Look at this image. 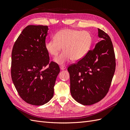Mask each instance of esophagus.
I'll return each instance as SVG.
<instances>
[{"label":"esophagus","mask_w":130,"mask_h":130,"mask_svg":"<svg viewBox=\"0 0 130 130\" xmlns=\"http://www.w3.org/2000/svg\"><path fill=\"white\" fill-rule=\"evenodd\" d=\"M60 69L61 70H64V69H65L66 68V67L65 66H63V65H61L60 66Z\"/></svg>","instance_id":"esophagus-1"}]
</instances>
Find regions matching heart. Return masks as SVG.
I'll return each mask as SVG.
<instances>
[{
    "label": "heart",
    "mask_w": 130,
    "mask_h": 130,
    "mask_svg": "<svg viewBox=\"0 0 130 130\" xmlns=\"http://www.w3.org/2000/svg\"><path fill=\"white\" fill-rule=\"evenodd\" d=\"M92 42V35L88 31L65 29L57 32L54 39L45 42V48L50 55L56 57L62 49L63 50L55 62L60 64L73 60H81L88 53Z\"/></svg>",
    "instance_id": "heart-1"
}]
</instances>
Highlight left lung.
Segmentation results:
<instances>
[{
    "label": "left lung",
    "instance_id": "8db88e82",
    "mask_svg": "<svg viewBox=\"0 0 130 130\" xmlns=\"http://www.w3.org/2000/svg\"><path fill=\"white\" fill-rule=\"evenodd\" d=\"M98 42L86 56L68 68L70 93L74 99L84 105L101 100L108 92L116 70V57L111 39L98 29Z\"/></svg>",
    "mask_w": 130,
    "mask_h": 130
}]
</instances>
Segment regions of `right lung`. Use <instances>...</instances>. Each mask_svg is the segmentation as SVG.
<instances>
[{
    "label": "right lung",
    "instance_id": "add662e5",
    "mask_svg": "<svg viewBox=\"0 0 130 130\" xmlns=\"http://www.w3.org/2000/svg\"><path fill=\"white\" fill-rule=\"evenodd\" d=\"M48 30L46 25L27 26L12 51V80L22 99L32 105H43L52 99L60 72L56 63L49 62L45 48ZM47 65L48 67L45 69Z\"/></svg>",
    "mask_w": 130,
    "mask_h": 130
}]
</instances>
